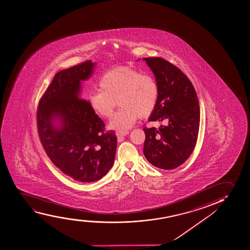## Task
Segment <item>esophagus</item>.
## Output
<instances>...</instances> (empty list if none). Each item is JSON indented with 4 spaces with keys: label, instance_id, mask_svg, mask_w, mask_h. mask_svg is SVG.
<instances>
[{
    "label": "esophagus",
    "instance_id": "esophagus-1",
    "mask_svg": "<svg viewBox=\"0 0 250 250\" xmlns=\"http://www.w3.org/2000/svg\"><path fill=\"white\" fill-rule=\"evenodd\" d=\"M116 136H117L118 138L121 139L123 138L124 136H126L129 134V131L128 130H119V131H116Z\"/></svg>",
    "mask_w": 250,
    "mask_h": 250
}]
</instances>
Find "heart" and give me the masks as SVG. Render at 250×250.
Listing matches in <instances>:
<instances>
[{
	"label": "heart",
	"instance_id": "heart-1",
	"mask_svg": "<svg viewBox=\"0 0 250 250\" xmlns=\"http://www.w3.org/2000/svg\"><path fill=\"white\" fill-rule=\"evenodd\" d=\"M99 87L90 94V106L96 114L109 119L117 101L121 108L109 127L121 130L130 128L139 117L150 115L160 96V87L154 77L129 67L106 72L99 82Z\"/></svg>",
	"mask_w": 250,
	"mask_h": 250
}]
</instances>
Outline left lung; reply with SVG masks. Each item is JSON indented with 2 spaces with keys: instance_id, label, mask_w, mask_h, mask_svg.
<instances>
[{
  "instance_id": "8db88e82",
  "label": "left lung",
  "mask_w": 250,
  "mask_h": 250,
  "mask_svg": "<svg viewBox=\"0 0 250 250\" xmlns=\"http://www.w3.org/2000/svg\"><path fill=\"white\" fill-rule=\"evenodd\" d=\"M160 87L157 107L149 121L164 122L158 129L144 127L143 152L153 166L173 169L194 151L200 127V105L194 86L175 65L159 57L143 58Z\"/></svg>"
}]
</instances>
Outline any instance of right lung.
Masks as SVG:
<instances>
[{"instance_id": "1", "label": "right lung", "mask_w": 250, "mask_h": 250, "mask_svg": "<svg viewBox=\"0 0 250 250\" xmlns=\"http://www.w3.org/2000/svg\"><path fill=\"white\" fill-rule=\"evenodd\" d=\"M94 66L86 61L57 72L38 106V132L44 151L62 173L79 182L106 175L117 146L114 130L105 131L104 121L79 96L81 82L92 76Z\"/></svg>"}]
</instances>
